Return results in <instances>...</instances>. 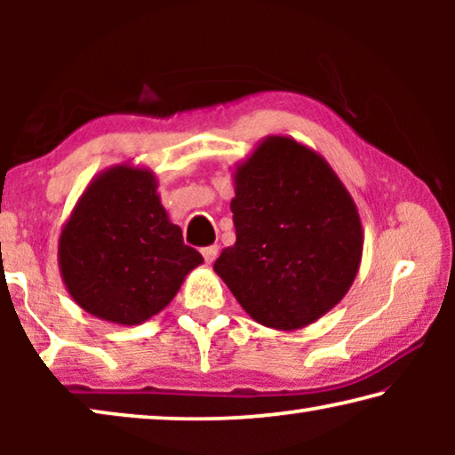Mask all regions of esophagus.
Here are the masks:
<instances>
[{
  "mask_svg": "<svg viewBox=\"0 0 455 455\" xmlns=\"http://www.w3.org/2000/svg\"><path fill=\"white\" fill-rule=\"evenodd\" d=\"M203 257H204V263L206 265H212L214 260H217V257H219V246L217 244H211V246H204L203 251Z\"/></svg>",
  "mask_w": 455,
  "mask_h": 455,
  "instance_id": "esophagus-1",
  "label": "esophagus"
}]
</instances>
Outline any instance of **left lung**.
<instances>
[{
    "mask_svg": "<svg viewBox=\"0 0 455 455\" xmlns=\"http://www.w3.org/2000/svg\"><path fill=\"white\" fill-rule=\"evenodd\" d=\"M236 243L217 273L260 325L297 331L347 295L363 255L357 204L317 150L273 134L235 164Z\"/></svg>",
    "mask_w": 455,
    "mask_h": 455,
    "instance_id": "left-lung-1",
    "label": "left lung"
}]
</instances>
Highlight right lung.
<instances>
[{
	"mask_svg": "<svg viewBox=\"0 0 455 455\" xmlns=\"http://www.w3.org/2000/svg\"><path fill=\"white\" fill-rule=\"evenodd\" d=\"M203 255L160 203L148 166L120 163L88 182L58 238V267L76 305L132 327L172 301Z\"/></svg>",
	"mask_w": 455,
	"mask_h": 455,
	"instance_id": "right-lung-1",
	"label": "right lung"
}]
</instances>
